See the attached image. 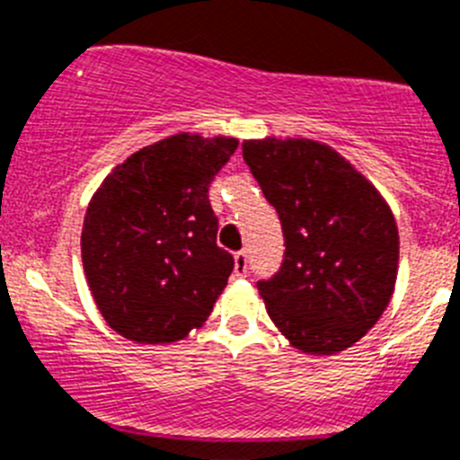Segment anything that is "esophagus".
I'll return each instance as SVG.
<instances>
[{
	"instance_id": "esophagus-1",
	"label": "esophagus",
	"mask_w": 460,
	"mask_h": 460,
	"mask_svg": "<svg viewBox=\"0 0 460 460\" xmlns=\"http://www.w3.org/2000/svg\"><path fill=\"white\" fill-rule=\"evenodd\" d=\"M234 275L235 277L247 275V252H235L234 254Z\"/></svg>"
}]
</instances>
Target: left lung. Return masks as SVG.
I'll return each mask as SVG.
<instances>
[{"label": "left lung", "instance_id": "left-lung-1", "mask_svg": "<svg viewBox=\"0 0 460 460\" xmlns=\"http://www.w3.org/2000/svg\"><path fill=\"white\" fill-rule=\"evenodd\" d=\"M243 158L279 213L284 263L259 281L293 349L337 355L374 328L399 272V229L383 194L314 139H245Z\"/></svg>", "mask_w": 460, "mask_h": 460}]
</instances>
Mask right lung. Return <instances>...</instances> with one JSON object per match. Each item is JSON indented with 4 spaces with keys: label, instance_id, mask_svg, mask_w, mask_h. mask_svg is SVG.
Listing matches in <instances>:
<instances>
[{
    "label": "right lung",
    "instance_id": "obj_1",
    "mask_svg": "<svg viewBox=\"0 0 460 460\" xmlns=\"http://www.w3.org/2000/svg\"><path fill=\"white\" fill-rule=\"evenodd\" d=\"M235 137L179 132L111 169L89 201L82 266L105 323L137 343L199 330L234 270L217 247L208 188Z\"/></svg>",
    "mask_w": 460,
    "mask_h": 460
}]
</instances>
